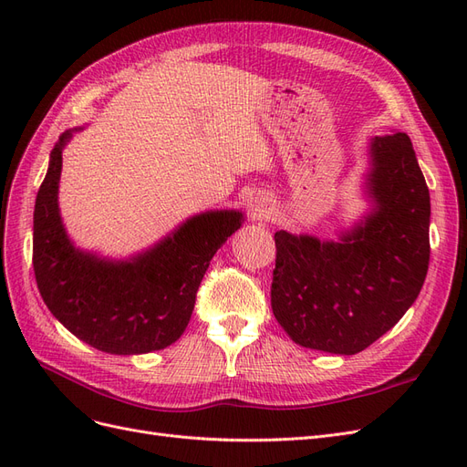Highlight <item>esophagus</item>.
Segmentation results:
<instances>
[{"mask_svg": "<svg viewBox=\"0 0 467 467\" xmlns=\"http://www.w3.org/2000/svg\"><path fill=\"white\" fill-rule=\"evenodd\" d=\"M249 210H251L253 220H265L268 214V202L265 199L255 196V199H251V202H249Z\"/></svg>", "mask_w": 467, "mask_h": 467, "instance_id": "34e87169", "label": "esophagus"}]
</instances>
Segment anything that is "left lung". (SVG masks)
<instances>
[{
  "instance_id": "obj_1",
  "label": "left lung",
  "mask_w": 467,
  "mask_h": 467,
  "mask_svg": "<svg viewBox=\"0 0 467 467\" xmlns=\"http://www.w3.org/2000/svg\"><path fill=\"white\" fill-rule=\"evenodd\" d=\"M374 214L341 244L276 232L271 306L294 343L357 355L398 323L425 282L431 196L407 134L376 136Z\"/></svg>"
}]
</instances>
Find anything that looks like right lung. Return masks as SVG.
Listing matches in <instances>:
<instances>
[{
    "label": "right lung",
    "mask_w": 467,
    "mask_h": 467,
    "mask_svg": "<svg viewBox=\"0 0 467 467\" xmlns=\"http://www.w3.org/2000/svg\"><path fill=\"white\" fill-rule=\"evenodd\" d=\"M62 132L38 189L33 228V268L42 300L54 317L88 345L110 355L165 348L185 331L196 292L214 253L235 230L242 212L194 216L158 247L130 263H109L69 244L58 214Z\"/></svg>",
    "instance_id": "add662e5"
}]
</instances>
